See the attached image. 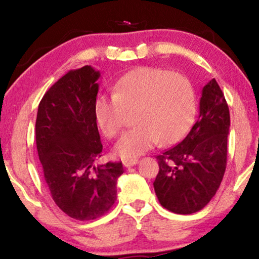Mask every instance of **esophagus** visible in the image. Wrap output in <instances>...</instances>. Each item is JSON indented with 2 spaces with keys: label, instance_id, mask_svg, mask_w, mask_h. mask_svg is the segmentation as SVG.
Here are the masks:
<instances>
[{
  "label": "esophagus",
  "instance_id": "esophagus-1",
  "mask_svg": "<svg viewBox=\"0 0 259 259\" xmlns=\"http://www.w3.org/2000/svg\"><path fill=\"white\" fill-rule=\"evenodd\" d=\"M122 164L125 167H132V166L138 164V159H125L122 161Z\"/></svg>",
  "mask_w": 259,
  "mask_h": 259
}]
</instances>
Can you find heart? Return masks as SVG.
Masks as SVG:
<instances>
[{"instance_id": "obj_1", "label": "heart", "mask_w": 259, "mask_h": 259, "mask_svg": "<svg viewBox=\"0 0 259 259\" xmlns=\"http://www.w3.org/2000/svg\"><path fill=\"white\" fill-rule=\"evenodd\" d=\"M113 94H100L94 101V116L107 138H114L123 125V108L136 107V127L115 145V153L133 159L151 150L160 140L179 141L192 126L196 94L190 80L180 74L153 67H139L122 75L112 87Z\"/></svg>"}]
</instances>
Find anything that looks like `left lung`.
<instances>
[{"instance_id": "1", "label": "left lung", "mask_w": 259, "mask_h": 259, "mask_svg": "<svg viewBox=\"0 0 259 259\" xmlns=\"http://www.w3.org/2000/svg\"><path fill=\"white\" fill-rule=\"evenodd\" d=\"M229 131L228 104L212 79L201 90L199 116L185 139L157 157L153 186L161 206L178 214L206 206L224 177Z\"/></svg>"}]
</instances>
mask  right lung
I'll use <instances>...</instances> for the list:
<instances>
[{
    "mask_svg": "<svg viewBox=\"0 0 259 259\" xmlns=\"http://www.w3.org/2000/svg\"><path fill=\"white\" fill-rule=\"evenodd\" d=\"M100 72L84 66L56 81L38 105L35 136L53 200L70 218L93 221L113 206L122 164L95 166L102 144L94 116Z\"/></svg>",
    "mask_w": 259,
    "mask_h": 259,
    "instance_id": "obj_1",
    "label": "right lung"
}]
</instances>
